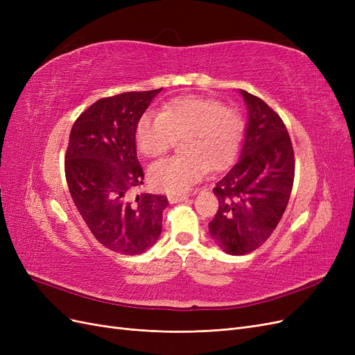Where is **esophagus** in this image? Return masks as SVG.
Wrapping results in <instances>:
<instances>
[{"instance_id": "esophagus-1", "label": "esophagus", "mask_w": 355, "mask_h": 355, "mask_svg": "<svg viewBox=\"0 0 355 355\" xmlns=\"http://www.w3.org/2000/svg\"><path fill=\"white\" fill-rule=\"evenodd\" d=\"M167 198H168V201L173 204V202H182V201H188V196L187 194H184V196H180V194H170V196H167Z\"/></svg>"}]
</instances>
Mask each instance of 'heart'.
<instances>
[{"instance_id":"heart-1","label":"heart","mask_w":355,"mask_h":355,"mask_svg":"<svg viewBox=\"0 0 355 355\" xmlns=\"http://www.w3.org/2000/svg\"><path fill=\"white\" fill-rule=\"evenodd\" d=\"M241 116L220 101L184 96L167 102L158 115L145 114L136 124L135 142L144 157L157 158L182 137L180 155L159 161L149 170L151 185L182 194L207 173L232 163L241 141Z\"/></svg>"}]
</instances>
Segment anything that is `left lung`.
I'll return each mask as SVG.
<instances>
[{
  "label": "left lung",
  "mask_w": 355,
  "mask_h": 355,
  "mask_svg": "<svg viewBox=\"0 0 355 355\" xmlns=\"http://www.w3.org/2000/svg\"><path fill=\"white\" fill-rule=\"evenodd\" d=\"M249 111L237 159L216 187L219 209L209 232L220 249L234 256L261 247L283 218L292 194L295 154L287 128L262 99L240 90Z\"/></svg>",
  "instance_id": "8db88e82"
}]
</instances>
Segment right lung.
Masks as SVG:
<instances>
[{"label": "right lung", "mask_w": 355, "mask_h": 355, "mask_svg": "<svg viewBox=\"0 0 355 355\" xmlns=\"http://www.w3.org/2000/svg\"><path fill=\"white\" fill-rule=\"evenodd\" d=\"M161 89L103 98L75 120L65 155L71 197L89 230L106 249L142 254L163 228L167 198L133 192L144 184L135 128Z\"/></svg>", "instance_id": "add662e5"}]
</instances>
